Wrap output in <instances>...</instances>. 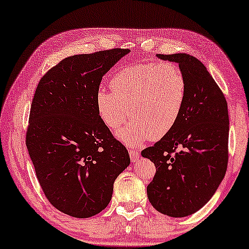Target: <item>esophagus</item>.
<instances>
[{"mask_svg":"<svg viewBox=\"0 0 249 249\" xmlns=\"http://www.w3.org/2000/svg\"><path fill=\"white\" fill-rule=\"evenodd\" d=\"M128 154H129V158H131V160H132L133 163L136 162L140 159V153L136 150H134V148L129 150L128 151Z\"/></svg>","mask_w":249,"mask_h":249,"instance_id":"34e87169","label":"esophagus"}]
</instances>
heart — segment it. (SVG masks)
I'll list each match as a JSON object with an SVG mask.
<instances>
[{
	"mask_svg": "<svg viewBox=\"0 0 249 249\" xmlns=\"http://www.w3.org/2000/svg\"><path fill=\"white\" fill-rule=\"evenodd\" d=\"M110 90L98 88L95 105L101 120L129 146L158 140L171 131L182 114L187 79L172 62L128 66L110 78Z\"/></svg>",
	"mask_w": 249,
	"mask_h": 249,
	"instance_id": "heart-1",
	"label": "heart"
}]
</instances>
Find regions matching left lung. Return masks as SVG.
<instances>
[{"mask_svg":"<svg viewBox=\"0 0 249 249\" xmlns=\"http://www.w3.org/2000/svg\"><path fill=\"white\" fill-rule=\"evenodd\" d=\"M157 55L179 64L187 79V99L176 126L141 154L157 168L146 188L151 205L163 214L181 218L201 209L224 179L228 163V107L216 81L194 55Z\"/></svg>","mask_w":249,"mask_h":249,"instance_id":"left-lung-1","label":"left lung"}]
</instances>
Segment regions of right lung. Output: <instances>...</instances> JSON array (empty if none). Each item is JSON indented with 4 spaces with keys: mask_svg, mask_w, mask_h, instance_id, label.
I'll list each match as a JSON object with an SVG mask.
<instances>
[{
    "mask_svg": "<svg viewBox=\"0 0 249 249\" xmlns=\"http://www.w3.org/2000/svg\"><path fill=\"white\" fill-rule=\"evenodd\" d=\"M128 53L117 48L65 58L40 79L33 96L29 155L44 196L71 217L105 209L115 180L131 163L95 105L103 76Z\"/></svg>",
    "mask_w": 249,
    "mask_h": 249,
    "instance_id": "obj_1",
    "label": "right lung"
}]
</instances>
